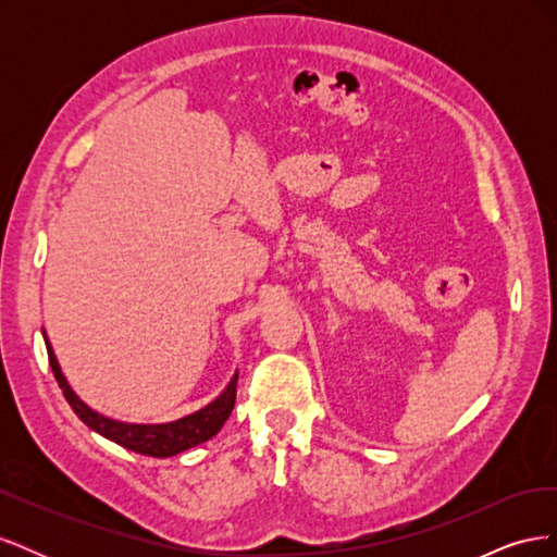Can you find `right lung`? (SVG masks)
<instances>
[{
  "mask_svg": "<svg viewBox=\"0 0 557 557\" xmlns=\"http://www.w3.org/2000/svg\"><path fill=\"white\" fill-rule=\"evenodd\" d=\"M44 342L48 350L50 369H53L66 401H70V407L83 423H86L90 430H95L97 434H102L107 440L115 442L117 446L141 453V455H150V458H172V455H178L193 446L209 442L211 436L221 432V428L225 425V420L234 409V399H237L239 372H234L232 381L227 383V387L221 395H218L213 401H209L207 407H201L188 416L170 420V423H125V420H115L90 409L88 404L72 391V385L66 383L46 332H44Z\"/></svg>",
  "mask_w": 557,
  "mask_h": 557,
  "instance_id": "obj_1",
  "label": "right lung"
}]
</instances>
